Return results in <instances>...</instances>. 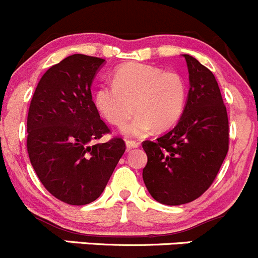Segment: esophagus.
<instances>
[{
	"label": "esophagus",
	"instance_id": "obj_1",
	"mask_svg": "<svg viewBox=\"0 0 258 258\" xmlns=\"http://www.w3.org/2000/svg\"><path fill=\"white\" fill-rule=\"evenodd\" d=\"M140 146H141V144H140V142H136V141H126V147H127V150H132V148H137V147H140Z\"/></svg>",
	"mask_w": 258,
	"mask_h": 258
}]
</instances>
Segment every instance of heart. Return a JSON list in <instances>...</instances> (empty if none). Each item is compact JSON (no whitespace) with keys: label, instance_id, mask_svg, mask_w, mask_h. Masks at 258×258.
I'll use <instances>...</instances> for the list:
<instances>
[{"label":"heart","instance_id":"b5f03b06","mask_svg":"<svg viewBox=\"0 0 258 258\" xmlns=\"http://www.w3.org/2000/svg\"><path fill=\"white\" fill-rule=\"evenodd\" d=\"M186 101V83L175 71L150 64H122L113 72V83H102L95 93L100 113L110 123L121 126L126 136L139 137L151 128L165 130L181 116Z\"/></svg>","mask_w":258,"mask_h":258}]
</instances>
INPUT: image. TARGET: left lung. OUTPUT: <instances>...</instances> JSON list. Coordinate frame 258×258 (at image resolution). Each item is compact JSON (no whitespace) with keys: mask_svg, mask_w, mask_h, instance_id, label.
Listing matches in <instances>:
<instances>
[{"mask_svg":"<svg viewBox=\"0 0 258 258\" xmlns=\"http://www.w3.org/2000/svg\"><path fill=\"white\" fill-rule=\"evenodd\" d=\"M183 57L189 80L183 112L167 134L142 145L146 187L167 206L199 199L215 181L228 151L227 111L217 81L195 57Z\"/></svg>","mask_w":258,"mask_h":258,"instance_id":"left-lung-1","label":"left lung"}]
</instances>
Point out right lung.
Returning a JSON list of instances; mask_svg holds the SVG:
<instances>
[{"label":"right lung","instance_id":"right-lung-1","mask_svg":"<svg viewBox=\"0 0 258 258\" xmlns=\"http://www.w3.org/2000/svg\"><path fill=\"white\" fill-rule=\"evenodd\" d=\"M105 59L72 54L38 82L27 117V152L51 195L82 206L105 189L126 146L122 139L95 145L110 130L100 118L91 86Z\"/></svg>","mask_w":258,"mask_h":258}]
</instances>
